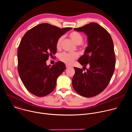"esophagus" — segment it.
<instances>
[{"mask_svg":"<svg viewBox=\"0 0 132 132\" xmlns=\"http://www.w3.org/2000/svg\"><path fill=\"white\" fill-rule=\"evenodd\" d=\"M66 68H68L70 67V66H69V65H66Z\"/></svg>","mask_w":132,"mask_h":132,"instance_id":"esophagus-1","label":"esophagus"}]
</instances>
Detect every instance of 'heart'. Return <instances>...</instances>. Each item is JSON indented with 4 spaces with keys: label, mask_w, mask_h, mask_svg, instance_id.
Instances as JSON below:
<instances>
[{
    "label": "heart",
    "mask_w": 132,
    "mask_h": 132,
    "mask_svg": "<svg viewBox=\"0 0 132 132\" xmlns=\"http://www.w3.org/2000/svg\"><path fill=\"white\" fill-rule=\"evenodd\" d=\"M69 38L76 45H80L82 43L84 37L83 35L77 31H72L69 34ZM64 36H60L56 42V48L58 50L61 48L63 41L64 40ZM79 56V55L77 53H63L60 55L59 59L60 61L63 62L67 65H71L74 61L76 60Z\"/></svg>",
    "instance_id": "obj_1"
}]
</instances>
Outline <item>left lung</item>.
I'll use <instances>...</instances> for the list:
<instances>
[{"mask_svg":"<svg viewBox=\"0 0 132 132\" xmlns=\"http://www.w3.org/2000/svg\"><path fill=\"white\" fill-rule=\"evenodd\" d=\"M74 31L82 32L87 36L88 46L84 54L78 59L83 68L74 67L72 79L74 90L87 98L96 96L108 86L113 74L116 57L113 42L109 32L97 23H90Z\"/></svg>","mask_w":132,"mask_h":132,"instance_id":"left-lung-1","label":"left lung"}]
</instances>
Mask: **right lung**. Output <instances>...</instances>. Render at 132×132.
Segmentation results:
<instances>
[{
	"label": "right lung",
	"mask_w": 132,
	"mask_h": 132,
	"mask_svg": "<svg viewBox=\"0 0 132 132\" xmlns=\"http://www.w3.org/2000/svg\"><path fill=\"white\" fill-rule=\"evenodd\" d=\"M71 29L42 23L23 36L18 50V70L24 86L33 95L44 97L55 89L56 80L66 66L61 61L52 66L47 65L46 61L56 53L59 37Z\"/></svg>",
	"instance_id": "obj_1"
}]
</instances>
